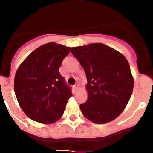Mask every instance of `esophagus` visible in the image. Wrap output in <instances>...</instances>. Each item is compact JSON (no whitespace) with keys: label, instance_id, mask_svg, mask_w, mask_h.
I'll list each match as a JSON object with an SVG mask.
<instances>
[{"label":"esophagus","instance_id":"34e87169","mask_svg":"<svg viewBox=\"0 0 153 153\" xmlns=\"http://www.w3.org/2000/svg\"><path fill=\"white\" fill-rule=\"evenodd\" d=\"M78 89H79V84H78V83H76V84L74 86V90H75V91H76Z\"/></svg>","mask_w":153,"mask_h":153}]
</instances>
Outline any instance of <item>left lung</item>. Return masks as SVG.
I'll return each instance as SVG.
<instances>
[{"instance_id": "8db88e82", "label": "left lung", "mask_w": 153, "mask_h": 153, "mask_svg": "<svg viewBox=\"0 0 153 153\" xmlns=\"http://www.w3.org/2000/svg\"><path fill=\"white\" fill-rule=\"evenodd\" d=\"M72 54L86 73L88 100L80 104L83 116L97 124L115 120L123 111L133 89L125 56L102 44L72 47Z\"/></svg>"}]
</instances>
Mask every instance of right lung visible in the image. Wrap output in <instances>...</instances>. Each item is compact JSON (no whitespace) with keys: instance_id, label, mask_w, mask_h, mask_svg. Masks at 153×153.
<instances>
[{"instance_id":"right-lung-1","label":"right lung","mask_w":153,"mask_h":153,"mask_svg":"<svg viewBox=\"0 0 153 153\" xmlns=\"http://www.w3.org/2000/svg\"><path fill=\"white\" fill-rule=\"evenodd\" d=\"M70 47L48 43L33 51L19 67L14 92L21 109L31 120L53 123L63 116L72 96L59 68Z\"/></svg>"}]
</instances>
